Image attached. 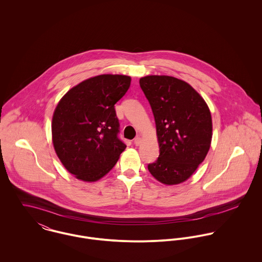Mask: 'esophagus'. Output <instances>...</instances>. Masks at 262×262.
<instances>
[{
  "label": "esophagus",
  "mask_w": 262,
  "mask_h": 262,
  "mask_svg": "<svg viewBox=\"0 0 262 262\" xmlns=\"http://www.w3.org/2000/svg\"><path fill=\"white\" fill-rule=\"evenodd\" d=\"M140 143H141V138L137 136V137L134 139V144H135L136 146H138V145H140Z\"/></svg>",
  "instance_id": "esophagus-1"
}]
</instances>
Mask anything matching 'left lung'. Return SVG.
I'll return each instance as SVG.
<instances>
[{
    "instance_id": "obj_1",
    "label": "left lung",
    "mask_w": 262,
    "mask_h": 262,
    "mask_svg": "<svg viewBox=\"0 0 262 262\" xmlns=\"http://www.w3.org/2000/svg\"><path fill=\"white\" fill-rule=\"evenodd\" d=\"M149 102L159 145L150 173L164 185L181 184L195 171L211 146L212 117L208 105L187 82L168 75L139 80Z\"/></svg>"
}]
</instances>
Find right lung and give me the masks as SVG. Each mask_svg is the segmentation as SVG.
<instances>
[{"label": "right lung", "mask_w": 262, "mask_h": 262, "mask_svg": "<svg viewBox=\"0 0 262 262\" xmlns=\"http://www.w3.org/2000/svg\"><path fill=\"white\" fill-rule=\"evenodd\" d=\"M130 82L127 75H97L71 89L56 106L51 125L53 146L63 166L76 179L100 180L126 148L118 137L115 104Z\"/></svg>", "instance_id": "right-lung-1"}]
</instances>
